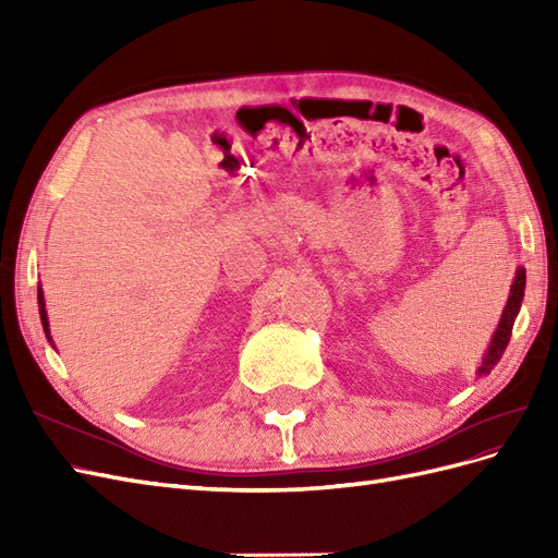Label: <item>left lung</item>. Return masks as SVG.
I'll return each mask as SVG.
<instances>
[{"label":"left lung","mask_w":558,"mask_h":558,"mask_svg":"<svg viewBox=\"0 0 558 558\" xmlns=\"http://www.w3.org/2000/svg\"><path fill=\"white\" fill-rule=\"evenodd\" d=\"M523 289H526V269L517 267V275L512 281V289H510V298H508V305L502 310V316L498 320V328L492 337V342H488V349L482 359V365L477 367V377H484L492 373V369L498 365V361L502 359L505 349H508V342L512 337V326H514V318L521 310V300H523Z\"/></svg>","instance_id":"1"}]
</instances>
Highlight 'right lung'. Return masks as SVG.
Segmentation results:
<instances>
[{"label": "right lung", "mask_w": 558, "mask_h": 558, "mask_svg": "<svg viewBox=\"0 0 558 558\" xmlns=\"http://www.w3.org/2000/svg\"><path fill=\"white\" fill-rule=\"evenodd\" d=\"M37 300H39V316H41L44 332H46V337H48V342L53 344V337H50V328H48V314H46V302H44V291H41V286L37 289Z\"/></svg>", "instance_id": "1"}]
</instances>
